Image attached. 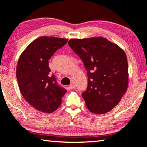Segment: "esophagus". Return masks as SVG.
<instances>
[{
	"mask_svg": "<svg viewBox=\"0 0 147 147\" xmlns=\"http://www.w3.org/2000/svg\"><path fill=\"white\" fill-rule=\"evenodd\" d=\"M69 88H70L71 90H73V89L75 88V85H74L73 83H71V85H69Z\"/></svg>",
	"mask_w": 147,
	"mask_h": 147,
	"instance_id": "obj_1",
	"label": "esophagus"
}]
</instances>
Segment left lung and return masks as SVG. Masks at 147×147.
I'll return each mask as SVG.
<instances>
[{"mask_svg": "<svg viewBox=\"0 0 147 147\" xmlns=\"http://www.w3.org/2000/svg\"><path fill=\"white\" fill-rule=\"evenodd\" d=\"M87 71L88 87L82 93L93 113L105 114L120 102L128 86V64L119 46L102 36L69 40Z\"/></svg>", "mask_w": 147, "mask_h": 147, "instance_id": "obj_1", "label": "left lung"}]
</instances>
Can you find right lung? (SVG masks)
Listing matches in <instances>:
<instances>
[{
    "label": "right lung",
    "mask_w": 147,
    "mask_h": 147,
    "mask_svg": "<svg viewBox=\"0 0 147 147\" xmlns=\"http://www.w3.org/2000/svg\"><path fill=\"white\" fill-rule=\"evenodd\" d=\"M67 39L43 36L35 39L21 53L16 67L20 92L37 111L52 113L61 105L67 90L51 75L49 60Z\"/></svg>",
    "instance_id": "1"
}]
</instances>
